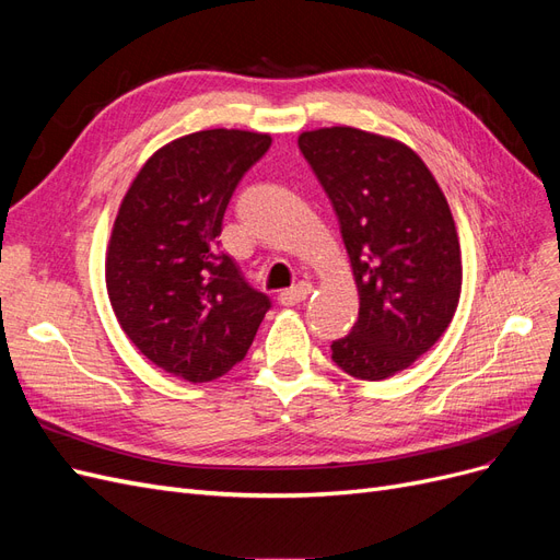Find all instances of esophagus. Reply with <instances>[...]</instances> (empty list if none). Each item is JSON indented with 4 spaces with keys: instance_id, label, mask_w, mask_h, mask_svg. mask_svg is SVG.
I'll list each match as a JSON object with an SVG mask.
<instances>
[{
    "instance_id": "esophagus-1",
    "label": "esophagus",
    "mask_w": 560,
    "mask_h": 560,
    "mask_svg": "<svg viewBox=\"0 0 560 560\" xmlns=\"http://www.w3.org/2000/svg\"><path fill=\"white\" fill-rule=\"evenodd\" d=\"M311 292H313V284H308V282H301V284H296V287H292V290H284V292H280V303L282 306H296V303H301V301H306L308 296H311Z\"/></svg>"
}]
</instances>
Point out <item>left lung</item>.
Segmentation results:
<instances>
[{"label": "left lung", "mask_w": 560, "mask_h": 560, "mask_svg": "<svg viewBox=\"0 0 560 560\" xmlns=\"http://www.w3.org/2000/svg\"><path fill=\"white\" fill-rule=\"evenodd\" d=\"M341 224L360 317L331 343L346 374L383 381L425 354L455 315L460 243L444 191L411 147L350 126L299 135Z\"/></svg>", "instance_id": "8db88e82"}]
</instances>
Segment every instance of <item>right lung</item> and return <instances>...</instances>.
<instances>
[{
	"instance_id": "obj_1",
	"label": "right lung",
	"mask_w": 560,
	"mask_h": 560,
	"mask_svg": "<svg viewBox=\"0 0 560 560\" xmlns=\"http://www.w3.org/2000/svg\"><path fill=\"white\" fill-rule=\"evenodd\" d=\"M268 147L266 132L184 135L142 165L114 219L105 278L118 325L189 383L238 364L270 308L217 241L235 186Z\"/></svg>"
}]
</instances>
